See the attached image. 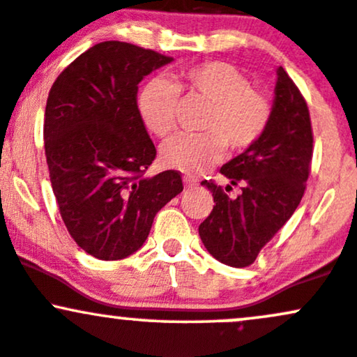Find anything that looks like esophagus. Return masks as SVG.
<instances>
[{
    "label": "esophagus",
    "instance_id": "obj_1",
    "mask_svg": "<svg viewBox=\"0 0 357 357\" xmlns=\"http://www.w3.org/2000/svg\"><path fill=\"white\" fill-rule=\"evenodd\" d=\"M183 181H185V185L188 188H197L199 185L198 179H195L193 176H185V178H183Z\"/></svg>",
    "mask_w": 357,
    "mask_h": 357
}]
</instances>
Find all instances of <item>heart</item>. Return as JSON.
Wrapping results in <instances>:
<instances>
[{
    "mask_svg": "<svg viewBox=\"0 0 357 357\" xmlns=\"http://www.w3.org/2000/svg\"><path fill=\"white\" fill-rule=\"evenodd\" d=\"M179 93L208 103L199 125L203 134L176 135L162 147L164 162L186 174L203 172L220 162L227 147L232 152L254 147L271 123V100L252 89L249 77L232 64L215 61L183 70L178 83L155 76L139 89L137 109L151 134H171Z\"/></svg>",
    "mask_w": 357,
    "mask_h": 357,
    "instance_id": "obj_1",
    "label": "heart"
}]
</instances>
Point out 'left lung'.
I'll list each match as a JSON object with an SVG mask.
<instances>
[{
	"label": "left lung",
	"instance_id": "8db88e82",
	"mask_svg": "<svg viewBox=\"0 0 357 357\" xmlns=\"http://www.w3.org/2000/svg\"><path fill=\"white\" fill-rule=\"evenodd\" d=\"M273 119L254 147L220 167L230 185L203 181L215 206L199 223V237L215 259L245 268L289 220L310 176L313 132L307 101L283 68H278ZM232 185L243 191L226 195Z\"/></svg>",
	"mask_w": 357,
	"mask_h": 357
}]
</instances>
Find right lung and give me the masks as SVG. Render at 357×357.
Masks as SVG:
<instances>
[{"mask_svg": "<svg viewBox=\"0 0 357 357\" xmlns=\"http://www.w3.org/2000/svg\"><path fill=\"white\" fill-rule=\"evenodd\" d=\"M172 57L108 40L62 70L49 91L45 158L70 237L101 261L142 248L155 213L183 191L179 171L146 178L155 147L137 109V84Z\"/></svg>", "mask_w": 357, "mask_h": 357, "instance_id": "obj_1", "label": "right lung"}]
</instances>
